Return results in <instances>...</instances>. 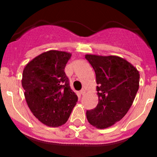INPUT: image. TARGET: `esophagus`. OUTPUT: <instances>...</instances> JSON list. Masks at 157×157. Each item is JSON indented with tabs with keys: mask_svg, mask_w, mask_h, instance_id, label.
Here are the masks:
<instances>
[{
	"mask_svg": "<svg viewBox=\"0 0 157 157\" xmlns=\"http://www.w3.org/2000/svg\"><path fill=\"white\" fill-rule=\"evenodd\" d=\"M80 93L81 95H84L85 94V90H83V89H82V90L80 91Z\"/></svg>",
	"mask_w": 157,
	"mask_h": 157,
	"instance_id": "34e87169",
	"label": "esophagus"
}]
</instances>
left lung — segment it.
<instances>
[{
  "mask_svg": "<svg viewBox=\"0 0 157 157\" xmlns=\"http://www.w3.org/2000/svg\"><path fill=\"white\" fill-rule=\"evenodd\" d=\"M96 73L99 102L86 111L89 123L103 129L120 121L131 108L139 89L140 74L135 67L116 55H86Z\"/></svg>",
  "mask_w": 157,
  "mask_h": 157,
  "instance_id": "8db88e82",
  "label": "left lung"
}]
</instances>
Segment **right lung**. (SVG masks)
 Masks as SVG:
<instances>
[{
	"mask_svg": "<svg viewBox=\"0 0 157 157\" xmlns=\"http://www.w3.org/2000/svg\"><path fill=\"white\" fill-rule=\"evenodd\" d=\"M71 53L50 50L33 58L23 69L22 86L26 103L39 121L49 127L65 124L77 102L64 67Z\"/></svg>",
	"mask_w": 157,
	"mask_h": 157,
	"instance_id": "obj_1",
	"label": "right lung"
}]
</instances>
